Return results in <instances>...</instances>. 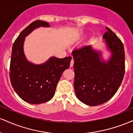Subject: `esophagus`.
I'll return each instance as SVG.
<instances>
[{"instance_id": "34e87169", "label": "esophagus", "mask_w": 133, "mask_h": 133, "mask_svg": "<svg viewBox=\"0 0 133 133\" xmlns=\"http://www.w3.org/2000/svg\"><path fill=\"white\" fill-rule=\"evenodd\" d=\"M73 65H74V59H72V60H71V63H70V66L72 67Z\"/></svg>"}]
</instances>
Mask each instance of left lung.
<instances>
[{"label": "left lung", "instance_id": "1", "mask_svg": "<svg viewBox=\"0 0 133 133\" xmlns=\"http://www.w3.org/2000/svg\"><path fill=\"white\" fill-rule=\"evenodd\" d=\"M104 34L112 56L108 62L100 59V53L84 45L72 51L74 90L81 101L95 106L106 103L118 90L125 73V52L120 39L108 28Z\"/></svg>", "mask_w": 133, "mask_h": 133}]
</instances>
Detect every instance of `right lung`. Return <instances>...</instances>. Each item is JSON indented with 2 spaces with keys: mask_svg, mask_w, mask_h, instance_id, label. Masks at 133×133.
<instances>
[{
  "mask_svg": "<svg viewBox=\"0 0 133 133\" xmlns=\"http://www.w3.org/2000/svg\"><path fill=\"white\" fill-rule=\"evenodd\" d=\"M49 27L48 22L37 20L21 32L14 42L10 64V82L14 89L24 101L41 104L51 100L62 72L69 68L71 56L52 57L41 65H34L25 59L23 51L24 39L34 29Z\"/></svg>",
  "mask_w": 133,
  "mask_h": 133,
  "instance_id": "1",
  "label": "right lung"
}]
</instances>
